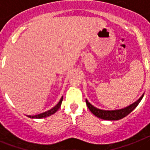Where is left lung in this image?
I'll return each mask as SVG.
<instances>
[{
    "label": "left lung",
    "mask_w": 150,
    "mask_h": 150,
    "mask_svg": "<svg viewBox=\"0 0 150 150\" xmlns=\"http://www.w3.org/2000/svg\"><path fill=\"white\" fill-rule=\"evenodd\" d=\"M144 96V93H143L140 98L138 99L137 101H135L134 103L131 104L130 106L123 108V109H116V110H103V109H97L95 106H93L92 104L90 103L88 100H86V104H87L88 109H90V111L94 115L101 118V119L109 121L119 120V119H122V118L127 116L128 114H130L138 106V104L140 103Z\"/></svg>",
    "instance_id": "8db88e82"
}]
</instances>
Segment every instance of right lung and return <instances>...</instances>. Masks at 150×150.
<instances>
[{
    "label": "right lung",
    "mask_w": 150,
    "mask_h": 150,
    "mask_svg": "<svg viewBox=\"0 0 150 150\" xmlns=\"http://www.w3.org/2000/svg\"><path fill=\"white\" fill-rule=\"evenodd\" d=\"M62 97H61L60 100L59 101V103L56 105L54 107L52 108L51 109H50V110H48V111L47 112H44L43 113H41V114H38V115H27L28 117H29V118H46V117H48L50 116V115H51L54 114V113L56 112L58 110V109H59V107L61 106V104H62Z\"/></svg>",
    "instance_id": "right-lung-1"
}]
</instances>
